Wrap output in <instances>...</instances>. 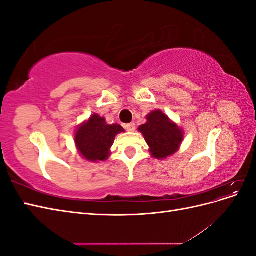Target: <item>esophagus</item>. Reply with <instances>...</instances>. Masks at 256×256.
Returning a JSON list of instances; mask_svg holds the SVG:
<instances>
[{
  "mask_svg": "<svg viewBox=\"0 0 256 256\" xmlns=\"http://www.w3.org/2000/svg\"><path fill=\"white\" fill-rule=\"evenodd\" d=\"M125 129L127 131H129V132H134V131L136 130V124L134 122L127 124V125H125Z\"/></svg>",
  "mask_w": 256,
  "mask_h": 256,
  "instance_id": "1",
  "label": "esophagus"
}]
</instances>
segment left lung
Instances as JSON below:
<instances>
[{"instance_id": "1", "label": "left lung", "mask_w": 256, "mask_h": 256, "mask_svg": "<svg viewBox=\"0 0 256 256\" xmlns=\"http://www.w3.org/2000/svg\"><path fill=\"white\" fill-rule=\"evenodd\" d=\"M147 122L138 127L154 158L164 159L175 154L184 140V131L164 112L154 110L146 116Z\"/></svg>"}]
</instances>
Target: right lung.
<instances>
[{
  "label": "right lung",
  "instance_id": "obj_1",
  "mask_svg": "<svg viewBox=\"0 0 256 256\" xmlns=\"http://www.w3.org/2000/svg\"><path fill=\"white\" fill-rule=\"evenodd\" d=\"M124 131L118 124L108 125L102 116L92 114L76 129L74 143L84 159L92 162L104 161L110 156L115 136Z\"/></svg>",
  "mask_w": 256,
  "mask_h": 256
}]
</instances>
